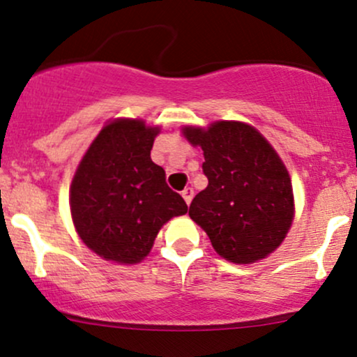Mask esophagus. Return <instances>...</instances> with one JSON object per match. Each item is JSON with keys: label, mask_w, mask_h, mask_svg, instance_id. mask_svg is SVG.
Returning a JSON list of instances; mask_svg holds the SVG:
<instances>
[{"label": "esophagus", "mask_w": 357, "mask_h": 357, "mask_svg": "<svg viewBox=\"0 0 357 357\" xmlns=\"http://www.w3.org/2000/svg\"><path fill=\"white\" fill-rule=\"evenodd\" d=\"M181 195H183V198H184V202H186V204H190L192 196H195V191H192V188H184Z\"/></svg>", "instance_id": "obj_1"}]
</instances>
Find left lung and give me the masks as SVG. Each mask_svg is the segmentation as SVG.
Wrapping results in <instances>:
<instances>
[{
  "label": "left lung",
  "mask_w": 357,
  "mask_h": 357,
  "mask_svg": "<svg viewBox=\"0 0 357 357\" xmlns=\"http://www.w3.org/2000/svg\"><path fill=\"white\" fill-rule=\"evenodd\" d=\"M184 137L202 146L206 190L195 196L190 216L210 236L213 248L235 264L272 253L294 218L289 173L267 139L243 122L220 121L184 127Z\"/></svg>",
  "instance_id": "left-lung-1"
}]
</instances>
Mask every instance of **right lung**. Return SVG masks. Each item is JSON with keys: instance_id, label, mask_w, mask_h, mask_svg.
Returning <instances> with one entry per match:
<instances>
[{"instance_id": "obj_1", "label": "right lung", "mask_w": 357, "mask_h": 357, "mask_svg": "<svg viewBox=\"0 0 357 357\" xmlns=\"http://www.w3.org/2000/svg\"><path fill=\"white\" fill-rule=\"evenodd\" d=\"M158 127L137 119L110 122L89 147L73 176L70 211L80 238L105 260L137 264L186 203L151 159Z\"/></svg>"}]
</instances>
